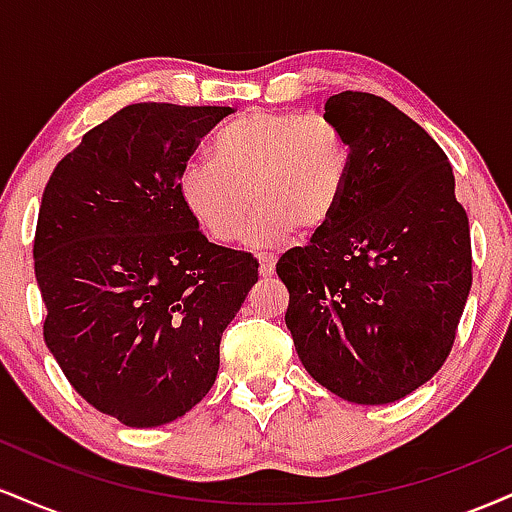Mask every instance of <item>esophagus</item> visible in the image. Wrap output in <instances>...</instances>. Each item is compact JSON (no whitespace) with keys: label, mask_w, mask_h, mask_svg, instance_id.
I'll return each instance as SVG.
<instances>
[{"label":"esophagus","mask_w":512,"mask_h":512,"mask_svg":"<svg viewBox=\"0 0 512 512\" xmlns=\"http://www.w3.org/2000/svg\"><path fill=\"white\" fill-rule=\"evenodd\" d=\"M274 274V257L272 255H260V276H272Z\"/></svg>","instance_id":"obj_1"}]
</instances>
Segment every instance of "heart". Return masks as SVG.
Instances as JSON below:
<instances>
[{
	"mask_svg": "<svg viewBox=\"0 0 512 512\" xmlns=\"http://www.w3.org/2000/svg\"><path fill=\"white\" fill-rule=\"evenodd\" d=\"M214 158H195L178 175L182 209L214 243L243 236L255 195L260 214L248 240L274 245L298 226H325L342 202L351 146L330 117L255 108L219 129Z\"/></svg>",
	"mask_w": 512,
	"mask_h": 512,
	"instance_id": "1",
	"label": "heart"
}]
</instances>
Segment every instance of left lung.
Segmentation results:
<instances>
[{
	"instance_id": "1",
	"label": "left lung",
	"mask_w": 512,
	"mask_h": 512,
	"mask_svg": "<svg viewBox=\"0 0 512 512\" xmlns=\"http://www.w3.org/2000/svg\"><path fill=\"white\" fill-rule=\"evenodd\" d=\"M325 117L351 146L339 209L310 245L276 262L286 327L322 387L387 404L448 358L472 289L469 221L445 151L373 93L330 96Z\"/></svg>"
}]
</instances>
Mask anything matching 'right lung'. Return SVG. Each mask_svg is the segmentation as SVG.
Here are the masks:
<instances>
[{
    "mask_svg": "<svg viewBox=\"0 0 512 512\" xmlns=\"http://www.w3.org/2000/svg\"><path fill=\"white\" fill-rule=\"evenodd\" d=\"M231 113L127 105L45 185L33 243L45 344L74 390L125 426L168 424L202 402L257 281L255 257L209 243L178 197L199 139Z\"/></svg>",
    "mask_w": 512,
    "mask_h": 512,
    "instance_id": "obj_1",
    "label": "right lung"
}]
</instances>
